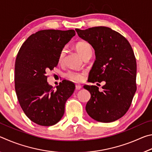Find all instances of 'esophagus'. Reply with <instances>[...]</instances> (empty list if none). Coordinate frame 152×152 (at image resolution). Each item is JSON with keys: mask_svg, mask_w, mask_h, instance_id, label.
Masks as SVG:
<instances>
[{"mask_svg": "<svg viewBox=\"0 0 152 152\" xmlns=\"http://www.w3.org/2000/svg\"><path fill=\"white\" fill-rule=\"evenodd\" d=\"M81 88H82V86H81V85H80V84H76V90H80V89H81Z\"/></svg>", "mask_w": 152, "mask_h": 152, "instance_id": "34e87169", "label": "esophagus"}]
</instances>
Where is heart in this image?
I'll return each mask as SVG.
<instances>
[{
  "label": "heart",
  "mask_w": 152,
  "mask_h": 152,
  "mask_svg": "<svg viewBox=\"0 0 152 152\" xmlns=\"http://www.w3.org/2000/svg\"><path fill=\"white\" fill-rule=\"evenodd\" d=\"M76 49L84 59L92 53V46L89 43L86 42H78L76 44ZM65 55H66V50L65 49H63V50H61L60 54H59V57H58L59 63L60 64L63 63ZM84 75V72H76V71H72V70L67 72L65 74V76L67 79L72 82H76V83L80 82L83 80Z\"/></svg>",
  "instance_id": "b5f03b06"
}]
</instances>
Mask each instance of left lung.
Returning <instances> with one entry per match:
<instances>
[{
  "mask_svg": "<svg viewBox=\"0 0 152 152\" xmlns=\"http://www.w3.org/2000/svg\"><path fill=\"white\" fill-rule=\"evenodd\" d=\"M76 31L95 51L96 60L90 72L89 82L105 81L102 92L95 85L84 86L91 94L86 112L99 122L117 121L127 112L137 90V64L132 46L125 37L109 27Z\"/></svg>",
  "mask_w": 152,
  "mask_h": 152,
  "instance_id": "obj_1",
  "label": "left lung"
}]
</instances>
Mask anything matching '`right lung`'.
<instances>
[{
	"mask_svg": "<svg viewBox=\"0 0 152 152\" xmlns=\"http://www.w3.org/2000/svg\"><path fill=\"white\" fill-rule=\"evenodd\" d=\"M76 34L73 29H45L33 33L23 43L15 65V88L20 107L29 119L42 126L59 122L75 85L64 80L49 85L46 72L58 66L61 50Z\"/></svg>",
	"mask_w": 152,
	"mask_h": 152,
	"instance_id": "add662e5",
	"label": "right lung"
}]
</instances>
